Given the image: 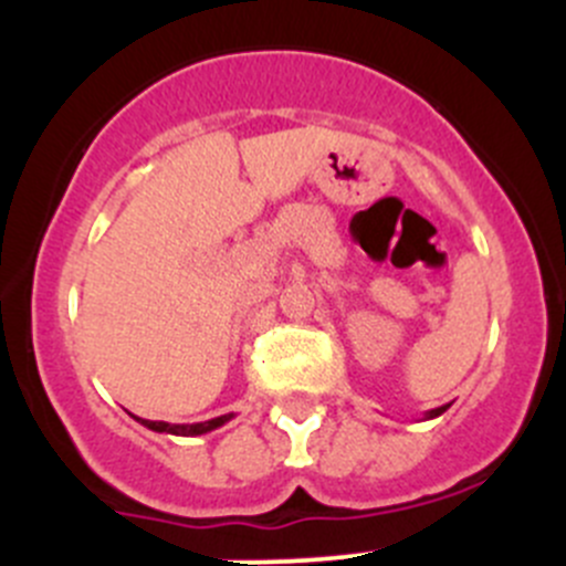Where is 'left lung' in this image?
<instances>
[{
    "label": "left lung",
    "mask_w": 566,
    "mask_h": 566,
    "mask_svg": "<svg viewBox=\"0 0 566 566\" xmlns=\"http://www.w3.org/2000/svg\"><path fill=\"white\" fill-rule=\"evenodd\" d=\"M447 408H449V405H441V408H432V410H427V413H424V419H436V416H441L443 410H447Z\"/></svg>",
    "instance_id": "8db88e82"
}]
</instances>
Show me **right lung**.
Listing matches in <instances>:
<instances>
[{"label":"right lung","mask_w":566,"mask_h":566,"mask_svg":"<svg viewBox=\"0 0 566 566\" xmlns=\"http://www.w3.org/2000/svg\"><path fill=\"white\" fill-rule=\"evenodd\" d=\"M139 424H145L147 430L153 432H169V436H205V432H213L219 430L221 424H227V421L232 419V413H224V416H216V419H208V421H197V424H169V421H150V419H139V416H134Z\"/></svg>","instance_id":"obj_1"}]
</instances>
